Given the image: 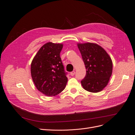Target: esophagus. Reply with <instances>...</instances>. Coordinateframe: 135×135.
<instances>
[{"instance_id": "34e87169", "label": "esophagus", "mask_w": 135, "mask_h": 135, "mask_svg": "<svg viewBox=\"0 0 135 135\" xmlns=\"http://www.w3.org/2000/svg\"><path fill=\"white\" fill-rule=\"evenodd\" d=\"M75 71H73L72 72L70 73V75L71 76H74L75 75Z\"/></svg>"}]
</instances>
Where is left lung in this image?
Segmentation results:
<instances>
[{"label": "left lung", "mask_w": 135, "mask_h": 135, "mask_svg": "<svg viewBox=\"0 0 135 135\" xmlns=\"http://www.w3.org/2000/svg\"><path fill=\"white\" fill-rule=\"evenodd\" d=\"M86 69V75L81 81L88 92L101 91L108 85L113 71V62L104 49L93 43H78Z\"/></svg>", "instance_id": "obj_1"}]
</instances>
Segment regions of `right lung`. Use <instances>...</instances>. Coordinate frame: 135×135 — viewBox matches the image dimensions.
<instances>
[{
  "label": "right lung",
  "mask_w": 135,
  "mask_h": 135,
  "mask_svg": "<svg viewBox=\"0 0 135 135\" xmlns=\"http://www.w3.org/2000/svg\"><path fill=\"white\" fill-rule=\"evenodd\" d=\"M63 44L48 42L39 49L31 64V75L38 90L47 96L62 92L68 82L60 58Z\"/></svg>",
  "instance_id": "1"
}]
</instances>
